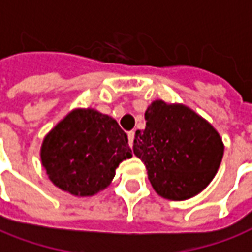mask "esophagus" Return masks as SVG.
<instances>
[{
  "mask_svg": "<svg viewBox=\"0 0 252 252\" xmlns=\"http://www.w3.org/2000/svg\"><path fill=\"white\" fill-rule=\"evenodd\" d=\"M133 139H135V132L129 131L128 132V142H129V146L132 147V144H133Z\"/></svg>",
  "mask_w": 252,
  "mask_h": 252,
  "instance_id": "1",
  "label": "esophagus"
}]
</instances>
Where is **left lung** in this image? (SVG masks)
<instances>
[{
	"instance_id": "obj_1",
	"label": "left lung",
	"mask_w": 252,
	"mask_h": 252,
	"mask_svg": "<svg viewBox=\"0 0 252 252\" xmlns=\"http://www.w3.org/2000/svg\"><path fill=\"white\" fill-rule=\"evenodd\" d=\"M136 131L133 154L146 165L151 186L165 199L186 200L203 191L217 173L224 143L216 128L192 109L157 99Z\"/></svg>"
}]
</instances>
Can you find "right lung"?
I'll return each mask as SVG.
<instances>
[{
    "label": "right lung",
    "mask_w": 252,
    "mask_h": 252,
    "mask_svg": "<svg viewBox=\"0 0 252 252\" xmlns=\"http://www.w3.org/2000/svg\"><path fill=\"white\" fill-rule=\"evenodd\" d=\"M132 151L117 121L95 109H75L47 133L40 161L52 183L75 196L108 187Z\"/></svg>",
    "instance_id": "obj_1"
}]
</instances>
